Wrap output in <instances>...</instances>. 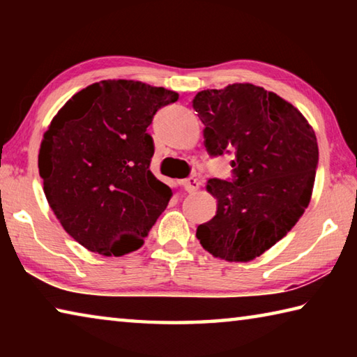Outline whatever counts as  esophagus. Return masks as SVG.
<instances>
[{"mask_svg":"<svg viewBox=\"0 0 357 357\" xmlns=\"http://www.w3.org/2000/svg\"><path fill=\"white\" fill-rule=\"evenodd\" d=\"M183 187L187 192H195L198 187H200V183H198L197 178L190 176V178H187V179L183 181Z\"/></svg>","mask_w":357,"mask_h":357,"instance_id":"obj_1","label":"esophagus"}]
</instances>
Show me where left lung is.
<instances>
[{
  "label": "left lung",
  "mask_w": 357,
  "mask_h": 357,
  "mask_svg": "<svg viewBox=\"0 0 357 357\" xmlns=\"http://www.w3.org/2000/svg\"><path fill=\"white\" fill-rule=\"evenodd\" d=\"M192 107L204 124L209 155L234 154L233 179L208 181L217 213L198 225L197 238L215 258L250 261L279 243L309 206L315 132L298 108L250 83L204 89Z\"/></svg>",
  "instance_id": "obj_1"
}]
</instances>
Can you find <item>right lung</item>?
Segmentation results:
<instances>
[{
	"mask_svg": "<svg viewBox=\"0 0 357 357\" xmlns=\"http://www.w3.org/2000/svg\"><path fill=\"white\" fill-rule=\"evenodd\" d=\"M178 93L134 80H102L52 119L39 149V174L56 219L78 244L105 257L140 249L172 189L149 170L146 129Z\"/></svg>",
	"mask_w": 357,
	"mask_h": 357,
	"instance_id": "1",
	"label": "right lung"
}]
</instances>
